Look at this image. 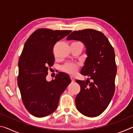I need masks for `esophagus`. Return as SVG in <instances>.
I'll return each instance as SVG.
<instances>
[{
  "label": "esophagus",
  "mask_w": 133,
  "mask_h": 133,
  "mask_svg": "<svg viewBox=\"0 0 133 133\" xmlns=\"http://www.w3.org/2000/svg\"><path fill=\"white\" fill-rule=\"evenodd\" d=\"M70 78H71V80L72 82H75V78L73 76H70Z\"/></svg>",
  "instance_id": "34e87169"
}]
</instances>
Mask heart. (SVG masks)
Listing matches in <instances>:
<instances>
[{
    "mask_svg": "<svg viewBox=\"0 0 133 133\" xmlns=\"http://www.w3.org/2000/svg\"><path fill=\"white\" fill-rule=\"evenodd\" d=\"M78 69V65L75 63H68L64 64L62 67V69L64 71L70 74V75H74L75 74Z\"/></svg>",
    "mask_w": 133,
    "mask_h": 133,
    "instance_id": "heart-1",
    "label": "heart"
}]
</instances>
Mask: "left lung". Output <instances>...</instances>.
<instances>
[{
    "label": "left lung",
    "instance_id": "obj_1",
    "mask_svg": "<svg viewBox=\"0 0 133 133\" xmlns=\"http://www.w3.org/2000/svg\"><path fill=\"white\" fill-rule=\"evenodd\" d=\"M71 40L82 42L87 56L80 73L88 78L85 82L76 80L80 85L76 107L83 115L97 117L107 109L115 90L117 66L113 48L103 33L93 29L74 31L67 37Z\"/></svg>",
    "mask_w": 133,
    "mask_h": 133
}]
</instances>
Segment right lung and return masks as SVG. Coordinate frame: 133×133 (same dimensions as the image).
Masks as SVG:
<instances>
[{
  "mask_svg": "<svg viewBox=\"0 0 133 133\" xmlns=\"http://www.w3.org/2000/svg\"><path fill=\"white\" fill-rule=\"evenodd\" d=\"M71 32L39 29L24 45L18 63L17 83L23 104L31 115L44 117L55 111L60 96L71 82L69 75L61 72L51 82L46 78L55 62L54 46Z\"/></svg>",
  "mask_w": 133,
  "mask_h": 133,
  "instance_id": "obj_1",
  "label": "right lung"
}]
</instances>
